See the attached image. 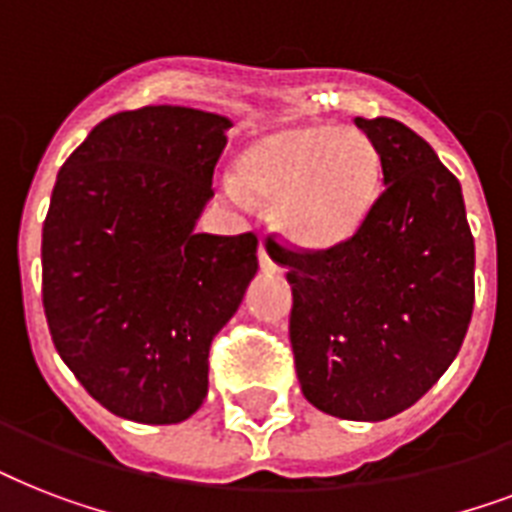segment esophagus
Returning a JSON list of instances; mask_svg holds the SVG:
<instances>
[{
  "label": "esophagus",
  "mask_w": 512,
  "mask_h": 512,
  "mask_svg": "<svg viewBox=\"0 0 512 512\" xmlns=\"http://www.w3.org/2000/svg\"><path fill=\"white\" fill-rule=\"evenodd\" d=\"M257 260H260V268H263L265 273H276V263H273L271 255H268L265 244H260V247H257Z\"/></svg>",
  "instance_id": "34e87169"
}]
</instances>
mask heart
<instances>
[{
    "mask_svg": "<svg viewBox=\"0 0 512 512\" xmlns=\"http://www.w3.org/2000/svg\"><path fill=\"white\" fill-rule=\"evenodd\" d=\"M241 185L273 204V223L303 249H332L356 236L382 191L380 148L361 130L287 124L239 156ZM241 199L236 188H228Z\"/></svg>",
    "mask_w": 512,
    "mask_h": 512,
    "instance_id": "1",
    "label": "heart"
}]
</instances>
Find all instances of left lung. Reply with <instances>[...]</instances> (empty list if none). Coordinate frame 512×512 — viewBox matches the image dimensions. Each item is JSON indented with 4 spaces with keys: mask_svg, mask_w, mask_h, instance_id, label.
<instances>
[{
    "mask_svg": "<svg viewBox=\"0 0 512 512\" xmlns=\"http://www.w3.org/2000/svg\"><path fill=\"white\" fill-rule=\"evenodd\" d=\"M377 143L385 191L332 249L268 255L292 284L289 340L303 396L340 420L377 422L417 404L449 369L476 300V247L460 180L406 124L356 119Z\"/></svg>",
    "mask_w": 512,
    "mask_h": 512,
    "instance_id": "8db88e82",
    "label": "left lung"
}]
</instances>
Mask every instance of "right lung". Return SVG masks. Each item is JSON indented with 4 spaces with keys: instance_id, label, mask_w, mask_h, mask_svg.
Wrapping results in <instances>:
<instances>
[{
    "instance_id": "1",
    "label": "right lung",
    "mask_w": 512,
    "mask_h": 512,
    "mask_svg": "<svg viewBox=\"0 0 512 512\" xmlns=\"http://www.w3.org/2000/svg\"><path fill=\"white\" fill-rule=\"evenodd\" d=\"M231 119L146 106L103 119L60 167L42 228L52 342L124 420H188L212 337L257 273V236L196 233Z\"/></svg>"
}]
</instances>
